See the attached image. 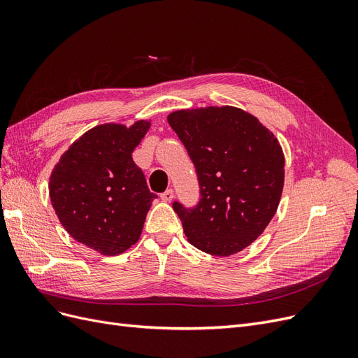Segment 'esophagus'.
Here are the masks:
<instances>
[{
    "label": "esophagus",
    "instance_id": "34e87169",
    "mask_svg": "<svg viewBox=\"0 0 358 358\" xmlns=\"http://www.w3.org/2000/svg\"><path fill=\"white\" fill-rule=\"evenodd\" d=\"M173 197H175V192H173V189H167L166 192L161 194V200L166 203H170L173 200Z\"/></svg>",
    "mask_w": 358,
    "mask_h": 358
}]
</instances>
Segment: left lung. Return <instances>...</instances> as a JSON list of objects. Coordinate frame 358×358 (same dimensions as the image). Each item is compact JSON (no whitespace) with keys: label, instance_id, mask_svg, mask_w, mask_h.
I'll return each mask as SVG.
<instances>
[{"label":"left lung","instance_id":"obj_1","mask_svg":"<svg viewBox=\"0 0 358 358\" xmlns=\"http://www.w3.org/2000/svg\"><path fill=\"white\" fill-rule=\"evenodd\" d=\"M196 166L200 201L173 203L188 242L229 257L262 236L282 197L285 157L278 137L234 106L180 109L167 116Z\"/></svg>","mask_w":358,"mask_h":358}]
</instances>
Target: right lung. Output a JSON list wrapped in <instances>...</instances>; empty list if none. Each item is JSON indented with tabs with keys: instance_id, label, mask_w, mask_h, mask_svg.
<instances>
[{
	"instance_id": "1",
	"label": "right lung",
	"mask_w": 358,
	"mask_h": 358,
	"mask_svg": "<svg viewBox=\"0 0 358 358\" xmlns=\"http://www.w3.org/2000/svg\"><path fill=\"white\" fill-rule=\"evenodd\" d=\"M150 119L101 124L69 146L49 178V196L74 241L113 257L137 243L155 194L133 161Z\"/></svg>"
}]
</instances>
